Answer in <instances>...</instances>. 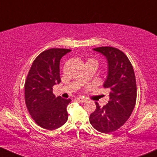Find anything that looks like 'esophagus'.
Listing matches in <instances>:
<instances>
[{
    "instance_id": "obj_1",
    "label": "esophagus",
    "mask_w": 157,
    "mask_h": 157,
    "mask_svg": "<svg viewBox=\"0 0 157 157\" xmlns=\"http://www.w3.org/2000/svg\"><path fill=\"white\" fill-rule=\"evenodd\" d=\"M77 100L81 102H85L86 101V99L82 98V97H77Z\"/></svg>"
}]
</instances>
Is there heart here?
I'll list each match as a JSON object with an SVG mask.
<instances>
[{
    "label": "heart",
    "mask_w": 157,
    "mask_h": 157,
    "mask_svg": "<svg viewBox=\"0 0 157 157\" xmlns=\"http://www.w3.org/2000/svg\"><path fill=\"white\" fill-rule=\"evenodd\" d=\"M88 61H92V62H94L95 63L97 64V60H94V59H89V60H88ZM88 61H87V62H88Z\"/></svg>",
    "instance_id": "obj_1"
}]
</instances>
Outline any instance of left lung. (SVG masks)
Segmentation results:
<instances>
[{
	"instance_id": "1",
	"label": "left lung",
	"mask_w": 157,
	"mask_h": 157,
	"mask_svg": "<svg viewBox=\"0 0 157 157\" xmlns=\"http://www.w3.org/2000/svg\"><path fill=\"white\" fill-rule=\"evenodd\" d=\"M106 57L108 75L104 88L110 89L109 100L103 107L97 102L90 115L91 125L97 131L109 134L120 128L130 117L136 100V78L130 60L122 51L111 46L94 48Z\"/></svg>"
}]
</instances>
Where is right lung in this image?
<instances>
[{
  "instance_id": "1",
  "label": "right lung",
  "mask_w": 157,
  "mask_h": 157,
  "mask_svg": "<svg viewBox=\"0 0 157 157\" xmlns=\"http://www.w3.org/2000/svg\"><path fill=\"white\" fill-rule=\"evenodd\" d=\"M71 52L66 48H50L35 58L25 82V102L30 115L41 128L55 130L68 120L66 107L71 99L56 97L53 87L61 82L60 61Z\"/></svg>"
}]
</instances>
